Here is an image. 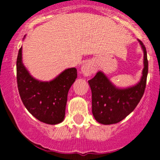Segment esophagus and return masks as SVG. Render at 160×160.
I'll use <instances>...</instances> for the list:
<instances>
[{"instance_id":"1","label":"esophagus","mask_w":160,"mask_h":160,"mask_svg":"<svg viewBox=\"0 0 160 160\" xmlns=\"http://www.w3.org/2000/svg\"><path fill=\"white\" fill-rule=\"evenodd\" d=\"M81 70L85 76H90L93 73L94 67H93V65L91 64V62H85L83 64V66H82Z\"/></svg>"}]
</instances>
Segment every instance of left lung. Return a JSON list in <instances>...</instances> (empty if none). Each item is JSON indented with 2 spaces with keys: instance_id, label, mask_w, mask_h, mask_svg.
<instances>
[{
  "instance_id": "obj_1",
  "label": "left lung",
  "mask_w": 160,
  "mask_h": 160,
  "mask_svg": "<svg viewBox=\"0 0 160 160\" xmlns=\"http://www.w3.org/2000/svg\"><path fill=\"white\" fill-rule=\"evenodd\" d=\"M138 42L144 53V68L142 78L138 84L128 88H118L100 71L88 81L92 92L93 115L99 123L109 125L122 121L135 110L143 95L148 73V61L146 47L140 40Z\"/></svg>"
}]
</instances>
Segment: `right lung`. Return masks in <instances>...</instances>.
<instances>
[{
  "instance_id": "add662e5",
  "label": "right lung",
  "mask_w": 160,
  "mask_h": 160,
  "mask_svg": "<svg viewBox=\"0 0 160 160\" xmlns=\"http://www.w3.org/2000/svg\"><path fill=\"white\" fill-rule=\"evenodd\" d=\"M78 76L75 68L64 70L51 82L31 77L22 62V47L17 58V82L20 97L29 112L47 124H58L65 117L68 91Z\"/></svg>"
}]
</instances>
